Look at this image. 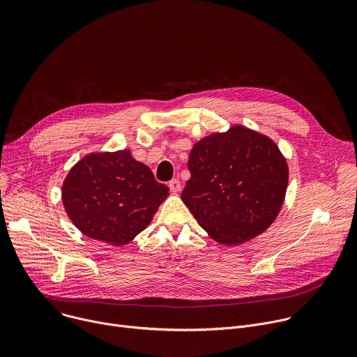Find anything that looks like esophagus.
Wrapping results in <instances>:
<instances>
[{
	"instance_id": "obj_1",
	"label": "esophagus",
	"mask_w": 357,
	"mask_h": 357,
	"mask_svg": "<svg viewBox=\"0 0 357 357\" xmlns=\"http://www.w3.org/2000/svg\"><path fill=\"white\" fill-rule=\"evenodd\" d=\"M168 186H169V190H171L172 193H178V192L181 190V182H179V179H172V181H169Z\"/></svg>"
}]
</instances>
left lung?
Returning <instances> with one entry per match:
<instances>
[{"instance_id": "1", "label": "left lung", "mask_w": 357, "mask_h": 357, "mask_svg": "<svg viewBox=\"0 0 357 357\" xmlns=\"http://www.w3.org/2000/svg\"><path fill=\"white\" fill-rule=\"evenodd\" d=\"M190 179L182 200L199 226L226 245L266 231L278 216L288 186V165L277 144L233 126L193 145Z\"/></svg>"}]
</instances>
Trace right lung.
<instances>
[{
    "label": "right lung",
    "mask_w": 357,
    "mask_h": 357,
    "mask_svg": "<svg viewBox=\"0 0 357 357\" xmlns=\"http://www.w3.org/2000/svg\"><path fill=\"white\" fill-rule=\"evenodd\" d=\"M168 190L130 149H121L82 158L63 182L62 202L84 236L124 245L151 223Z\"/></svg>",
    "instance_id": "1"
}]
</instances>
